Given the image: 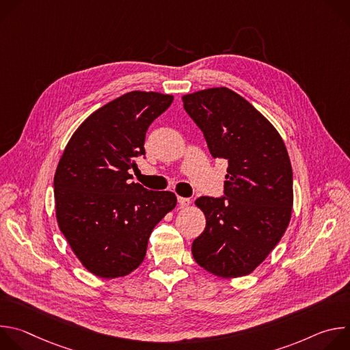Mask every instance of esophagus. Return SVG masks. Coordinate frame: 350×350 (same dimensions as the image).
<instances>
[{"label":"esophagus","mask_w":350,"mask_h":350,"mask_svg":"<svg viewBox=\"0 0 350 350\" xmlns=\"http://www.w3.org/2000/svg\"><path fill=\"white\" fill-rule=\"evenodd\" d=\"M177 201H178V205H180V208L181 209H184V208H187L188 205H189V198H183V196H178L177 198Z\"/></svg>","instance_id":"esophagus-1"}]
</instances>
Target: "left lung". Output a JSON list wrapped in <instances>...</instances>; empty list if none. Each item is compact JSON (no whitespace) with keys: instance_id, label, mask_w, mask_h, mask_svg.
<instances>
[{"instance_id":"obj_1","label":"left lung","mask_w":350,"mask_h":350,"mask_svg":"<svg viewBox=\"0 0 350 350\" xmlns=\"http://www.w3.org/2000/svg\"><path fill=\"white\" fill-rule=\"evenodd\" d=\"M213 158L227 159L221 198L201 196L206 217L192 256L206 271L235 278L252 273L284 235L292 213V167L275 127L227 87L183 96Z\"/></svg>"}]
</instances>
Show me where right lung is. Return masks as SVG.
<instances>
[{
  "label": "right lung",
  "instance_id": "add662e5",
  "mask_svg": "<svg viewBox=\"0 0 350 350\" xmlns=\"http://www.w3.org/2000/svg\"><path fill=\"white\" fill-rule=\"evenodd\" d=\"M173 95L127 92L91 113L73 133L54 177L59 230L94 275L118 278L144 260L154 227L176 208L170 191L133 183L145 134Z\"/></svg>",
  "mask_w": 350,
  "mask_h": 350
}]
</instances>
